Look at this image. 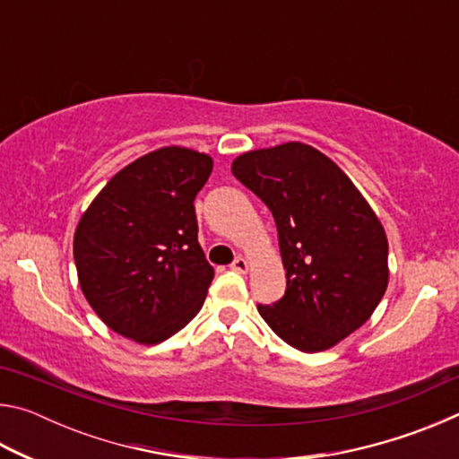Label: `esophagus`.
<instances>
[{
	"label": "esophagus",
	"mask_w": 459,
	"mask_h": 459,
	"mask_svg": "<svg viewBox=\"0 0 459 459\" xmlns=\"http://www.w3.org/2000/svg\"><path fill=\"white\" fill-rule=\"evenodd\" d=\"M230 269L238 271V273H247V271H248V261L243 259V257H237L235 261L230 263Z\"/></svg>",
	"instance_id": "obj_1"
}]
</instances>
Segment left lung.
<instances>
[{"label": "left lung", "instance_id": "left-lung-1", "mask_svg": "<svg viewBox=\"0 0 459 459\" xmlns=\"http://www.w3.org/2000/svg\"><path fill=\"white\" fill-rule=\"evenodd\" d=\"M232 174L277 224L285 295L257 306L279 338L322 352L368 320L388 283L383 224L342 169L312 145L291 142L247 152Z\"/></svg>", "mask_w": 459, "mask_h": 459}]
</instances>
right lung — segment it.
<instances>
[{
    "mask_svg": "<svg viewBox=\"0 0 459 459\" xmlns=\"http://www.w3.org/2000/svg\"><path fill=\"white\" fill-rule=\"evenodd\" d=\"M212 158L161 147L107 182L74 232L84 298L113 332L160 344L204 304L214 269L198 245L194 198Z\"/></svg>",
    "mask_w": 459,
    "mask_h": 459,
    "instance_id": "1",
    "label": "right lung"
}]
</instances>
